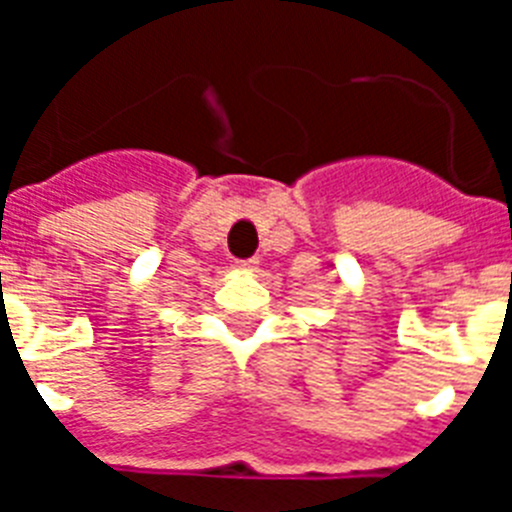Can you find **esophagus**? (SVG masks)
Masks as SVG:
<instances>
[{"mask_svg": "<svg viewBox=\"0 0 512 512\" xmlns=\"http://www.w3.org/2000/svg\"><path fill=\"white\" fill-rule=\"evenodd\" d=\"M235 266H238V269H241V271H248V274H251V271L259 269V259H243V261H235Z\"/></svg>", "mask_w": 512, "mask_h": 512, "instance_id": "1", "label": "esophagus"}]
</instances>
